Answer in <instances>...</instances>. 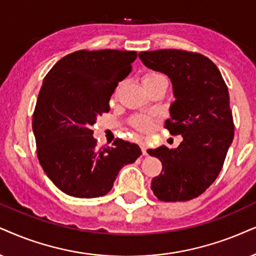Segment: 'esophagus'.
<instances>
[{
	"label": "esophagus",
	"instance_id": "esophagus-1",
	"mask_svg": "<svg viewBox=\"0 0 256 256\" xmlns=\"http://www.w3.org/2000/svg\"><path fill=\"white\" fill-rule=\"evenodd\" d=\"M139 146H140V148H142V152H143V154L144 156H146L148 154V146H146V144H145V142H143V140H140L139 142Z\"/></svg>",
	"mask_w": 256,
	"mask_h": 256
}]
</instances>
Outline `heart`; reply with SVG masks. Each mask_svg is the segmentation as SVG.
Masks as SVG:
<instances>
[{"label": "heart", "instance_id": "1", "mask_svg": "<svg viewBox=\"0 0 256 256\" xmlns=\"http://www.w3.org/2000/svg\"><path fill=\"white\" fill-rule=\"evenodd\" d=\"M163 80H166V76L158 72H148L146 74H144V76L142 78L143 86L151 85V84L158 82H163ZM132 125L140 131H148L150 130L151 128V119L145 117V116H136V117L132 119Z\"/></svg>", "mask_w": 256, "mask_h": 256}]
</instances>
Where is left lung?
I'll return each instance as SVG.
<instances>
[{
  "label": "left lung",
  "mask_w": 256,
  "mask_h": 256,
  "mask_svg": "<svg viewBox=\"0 0 256 256\" xmlns=\"http://www.w3.org/2000/svg\"><path fill=\"white\" fill-rule=\"evenodd\" d=\"M138 56L148 68L169 76L174 102L166 128L183 138L176 148L148 150L163 166L151 189L166 202L192 200L218 176L234 138L228 87L216 64L202 54L160 50Z\"/></svg>",
  "instance_id": "8db88e82"
}]
</instances>
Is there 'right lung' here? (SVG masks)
I'll use <instances>...</instances> for the list:
<instances>
[{"mask_svg": "<svg viewBox=\"0 0 256 256\" xmlns=\"http://www.w3.org/2000/svg\"><path fill=\"white\" fill-rule=\"evenodd\" d=\"M136 59L134 50H78L44 76L33 114L38 158L48 178L67 195H106L122 168L142 154L137 144L122 139L98 148L90 130L110 111L112 93Z\"/></svg>", "mask_w": 256, "mask_h": 256, "instance_id": "right-lung-1", "label": "right lung"}]
</instances>
